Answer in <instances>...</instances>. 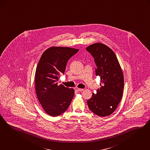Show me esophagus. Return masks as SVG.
I'll return each instance as SVG.
<instances>
[{
  "label": "esophagus",
  "instance_id": "1",
  "mask_svg": "<svg viewBox=\"0 0 150 150\" xmlns=\"http://www.w3.org/2000/svg\"><path fill=\"white\" fill-rule=\"evenodd\" d=\"M75 90H76V91H83L84 89H80V88H75Z\"/></svg>",
  "mask_w": 150,
  "mask_h": 150
}]
</instances>
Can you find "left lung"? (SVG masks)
Wrapping results in <instances>:
<instances>
[{
    "mask_svg": "<svg viewBox=\"0 0 150 150\" xmlns=\"http://www.w3.org/2000/svg\"><path fill=\"white\" fill-rule=\"evenodd\" d=\"M86 50L94 57L96 74L100 77L101 87L87 100L90 110L99 117L112 114L117 108L123 92L124 77L115 54L107 46L96 43Z\"/></svg>",
    "mask_w": 150,
    "mask_h": 150,
    "instance_id": "1",
    "label": "left lung"
}]
</instances>
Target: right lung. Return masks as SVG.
Wrapping results in <instances>:
<instances>
[{
	"mask_svg": "<svg viewBox=\"0 0 150 150\" xmlns=\"http://www.w3.org/2000/svg\"><path fill=\"white\" fill-rule=\"evenodd\" d=\"M79 50L51 47L42 54L36 68L35 89L38 101L44 110L56 117L65 112L74 96L72 88L58 85L60 74H64L66 64Z\"/></svg>",
	"mask_w": 150,
	"mask_h": 150,
	"instance_id": "add662e5",
	"label": "right lung"
}]
</instances>
